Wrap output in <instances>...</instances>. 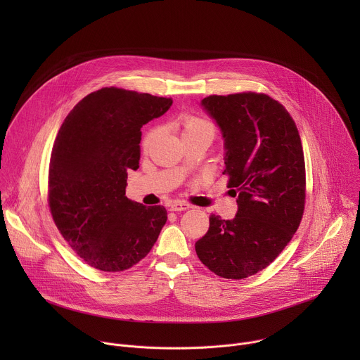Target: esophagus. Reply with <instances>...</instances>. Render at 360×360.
<instances>
[{
	"mask_svg": "<svg viewBox=\"0 0 360 360\" xmlns=\"http://www.w3.org/2000/svg\"><path fill=\"white\" fill-rule=\"evenodd\" d=\"M191 207L188 203H185V202H181V200H176V202H174V203H171V211H174V212H181V211H186V210H189Z\"/></svg>",
	"mask_w": 360,
	"mask_h": 360,
	"instance_id": "34e87169",
	"label": "esophagus"
}]
</instances>
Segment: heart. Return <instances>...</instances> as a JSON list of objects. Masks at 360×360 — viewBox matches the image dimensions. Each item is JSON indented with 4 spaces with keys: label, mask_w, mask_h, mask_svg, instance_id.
Instances as JSON below:
<instances>
[{
    "label": "heart",
    "mask_w": 360,
    "mask_h": 360,
    "mask_svg": "<svg viewBox=\"0 0 360 360\" xmlns=\"http://www.w3.org/2000/svg\"><path fill=\"white\" fill-rule=\"evenodd\" d=\"M178 125L184 139L188 138H205L212 141L217 135V127L207 118H202L193 114H184L178 120ZM158 135V128L149 129L142 139V149H148Z\"/></svg>",
    "instance_id": "1"
}]
</instances>
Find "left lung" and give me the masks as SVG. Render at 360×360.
<instances>
[{
  "label": "left lung",
  "mask_w": 360,
  "mask_h": 360,
  "mask_svg": "<svg viewBox=\"0 0 360 360\" xmlns=\"http://www.w3.org/2000/svg\"><path fill=\"white\" fill-rule=\"evenodd\" d=\"M202 107L225 138L224 175L238 193V214L232 221L212 214L195 250L215 275L245 279L269 266L300 225L306 198L302 141L290 114L266 94L210 95Z\"/></svg>",
  "instance_id": "1"
}]
</instances>
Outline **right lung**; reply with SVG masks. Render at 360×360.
<instances>
[{
    "label": "right lung",
    "instance_id": "add662e5",
    "mask_svg": "<svg viewBox=\"0 0 360 360\" xmlns=\"http://www.w3.org/2000/svg\"><path fill=\"white\" fill-rule=\"evenodd\" d=\"M171 98L117 86L82 98L64 120L51 152L48 205L67 243L104 272L132 268L149 253L168 214L125 196L139 168L141 128L164 115Z\"/></svg>",
    "mask_w": 360,
    "mask_h": 360
}]
</instances>
